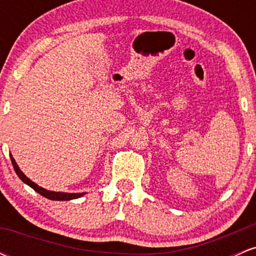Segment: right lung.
<instances>
[{
	"mask_svg": "<svg viewBox=\"0 0 256 256\" xmlns=\"http://www.w3.org/2000/svg\"><path fill=\"white\" fill-rule=\"evenodd\" d=\"M10 160H12V164H13V167H14V171L18 174V177L22 179V182H24L25 184H28V186H31L32 189L34 190V192H37L40 195L44 196V198H49V200H52V201H70V200H74V198H82V196H84L86 192H50V190H46L44 189V188L40 186V185H37L34 182H32L30 178H28L26 176L22 173V170L19 168V166H18V164L16 162V160H14V158L10 154Z\"/></svg>",
	"mask_w": 256,
	"mask_h": 256,
	"instance_id": "1",
	"label": "right lung"
}]
</instances>
